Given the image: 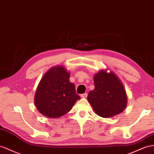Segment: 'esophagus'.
I'll return each mask as SVG.
<instances>
[{"instance_id":"obj_1","label":"esophagus","mask_w":154,"mask_h":154,"mask_svg":"<svg viewBox=\"0 0 154 154\" xmlns=\"http://www.w3.org/2000/svg\"><path fill=\"white\" fill-rule=\"evenodd\" d=\"M87 96H88V94H87V93H85V94H81V97H82V98H85V97H87Z\"/></svg>"}]
</instances>
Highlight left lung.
Masks as SVG:
<instances>
[{"mask_svg":"<svg viewBox=\"0 0 154 154\" xmlns=\"http://www.w3.org/2000/svg\"><path fill=\"white\" fill-rule=\"evenodd\" d=\"M95 88L87 97L97 115L109 118L124 111L127 105V95L121 81L112 72L101 70L94 75Z\"/></svg>","mask_w":154,"mask_h":154,"instance_id":"8db88e82","label":"left lung"}]
</instances>
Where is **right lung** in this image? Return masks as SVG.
<instances>
[{"label": "right lung", "instance_id": "obj_1", "mask_svg": "<svg viewBox=\"0 0 154 154\" xmlns=\"http://www.w3.org/2000/svg\"><path fill=\"white\" fill-rule=\"evenodd\" d=\"M69 73L62 66L51 68L43 76L35 94V105L45 116L56 118L68 112L80 99Z\"/></svg>", "mask_w": 154, "mask_h": 154}]
</instances>
